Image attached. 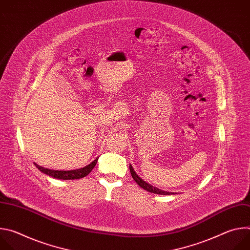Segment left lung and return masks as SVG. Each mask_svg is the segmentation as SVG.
Returning a JSON list of instances; mask_svg holds the SVG:
<instances>
[{
	"mask_svg": "<svg viewBox=\"0 0 250 250\" xmlns=\"http://www.w3.org/2000/svg\"><path fill=\"white\" fill-rule=\"evenodd\" d=\"M129 170H130V174L133 178V180L136 182L137 185H139L142 189L146 190L147 192H150V193H153V194H159V195H171L173 193H170V192H166V191H163V190H160L158 188H155L153 186H151L150 184L146 183V181H144L141 179V178L135 173V171L133 170L132 166L129 164Z\"/></svg>",
	"mask_w": 250,
	"mask_h": 250,
	"instance_id": "obj_1",
	"label": "left lung"
}]
</instances>
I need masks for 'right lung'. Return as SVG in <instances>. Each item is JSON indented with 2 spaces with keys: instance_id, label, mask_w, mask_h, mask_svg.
<instances>
[{
  "instance_id": "add662e5",
  "label": "right lung",
  "mask_w": 250,
  "mask_h": 250,
  "mask_svg": "<svg viewBox=\"0 0 250 250\" xmlns=\"http://www.w3.org/2000/svg\"><path fill=\"white\" fill-rule=\"evenodd\" d=\"M98 161V157L89 165L80 168V169H76V170H69V171H62V170H51V169H47V168H43L40 165H38L37 163H34V165L37 166V168L42 171V173L51 176L53 178H56V179H62V180H74V179H80V178H83L85 176H87L95 167V165L97 164Z\"/></svg>"
}]
</instances>
